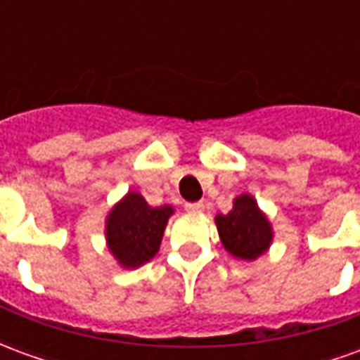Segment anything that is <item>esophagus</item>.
<instances>
[{
	"label": "esophagus",
	"mask_w": 360,
	"mask_h": 360,
	"mask_svg": "<svg viewBox=\"0 0 360 360\" xmlns=\"http://www.w3.org/2000/svg\"><path fill=\"white\" fill-rule=\"evenodd\" d=\"M185 208H187V212H191V214H200V212H204V204L202 202H187L185 204Z\"/></svg>",
	"instance_id": "esophagus-1"
}]
</instances>
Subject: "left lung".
I'll return each instance as SVG.
<instances>
[{
    "mask_svg": "<svg viewBox=\"0 0 360 360\" xmlns=\"http://www.w3.org/2000/svg\"><path fill=\"white\" fill-rule=\"evenodd\" d=\"M216 226L227 252L243 260H257L274 239L270 221L250 195L237 196L233 210L216 216Z\"/></svg>",
    "mask_w": 360,
    "mask_h": 360,
    "instance_id": "obj_1",
    "label": "left lung"
}]
</instances>
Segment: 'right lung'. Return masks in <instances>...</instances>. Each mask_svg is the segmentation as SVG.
<instances>
[{
  "mask_svg": "<svg viewBox=\"0 0 360 360\" xmlns=\"http://www.w3.org/2000/svg\"><path fill=\"white\" fill-rule=\"evenodd\" d=\"M169 204L152 208L139 193H127L105 219V241L123 268H139L156 257L167 219Z\"/></svg>",
  "mask_w": 360,
  "mask_h": 360,
  "instance_id": "right-lung-1",
  "label": "right lung"
}]
</instances>
